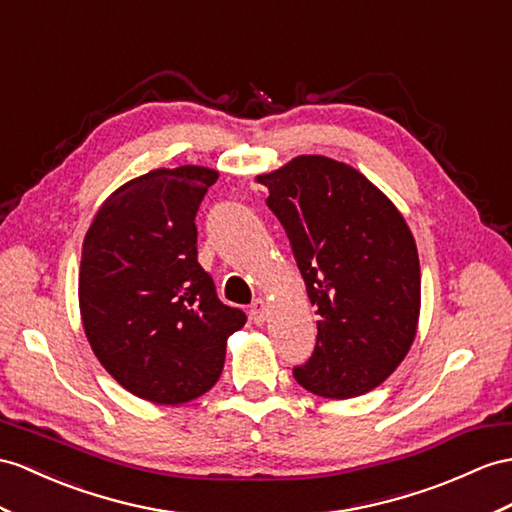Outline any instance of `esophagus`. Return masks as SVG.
<instances>
[{
    "mask_svg": "<svg viewBox=\"0 0 512 512\" xmlns=\"http://www.w3.org/2000/svg\"><path fill=\"white\" fill-rule=\"evenodd\" d=\"M249 315H252V319H254V323H265V319H267V304H265V299H256V302L252 304V308H249Z\"/></svg>",
    "mask_w": 512,
    "mask_h": 512,
    "instance_id": "1",
    "label": "esophagus"
}]
</instances>
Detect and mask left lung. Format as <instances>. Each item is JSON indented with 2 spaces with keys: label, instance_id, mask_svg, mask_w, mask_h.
<instances>
[{
  "label": "left lung",
  "instance_id": "left-lung-1",
  "mask_svg": "<svg viewBox=\"0 0 512 512\" xmlns=\"http://www.w3.org/2000/svg\"><path fill=\"white\" fill-rule=\"evenodd\" d=\"M280 219L317 306V345L293 369L310 393L365 395L400 367L415 341L421 269L406 219L345 162L297 156L256 176Z\"/></svg>",
  "mask_w": 512,
  "mask_h": 512
}]
</instances>
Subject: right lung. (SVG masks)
Instances as JSON below:
<instances>
[{
  "instance_id": "right-lung-1",
  "label": "right lung",
  "mask_w": 512,
  "mask_h": 512,
  "mask_svg": "<svg viewBox=\"0 0 512 512\" xmlns=\"http://www.w3.org/2000/svg\"><path fill=\"white\" fill-rule=\"evenodd\" d=\"M219 171L154 169L99 206L84 236L80 315L99 363L141 400L178 406L215 386L245 313L197 263V208Z\"/></svg>"
}]
</instances>
